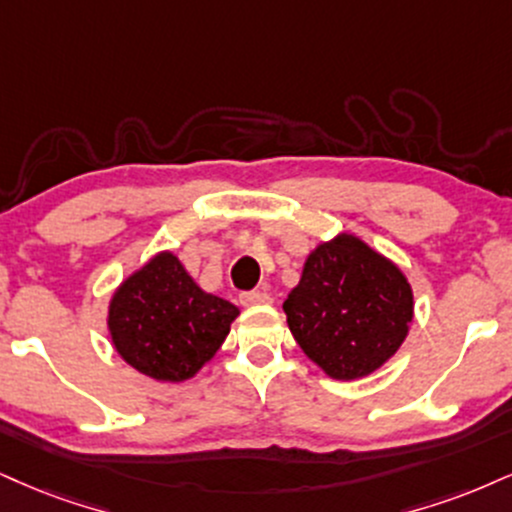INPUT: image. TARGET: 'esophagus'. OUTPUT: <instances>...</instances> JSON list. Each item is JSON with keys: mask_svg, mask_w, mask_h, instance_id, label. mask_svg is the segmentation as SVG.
Returning <instances> with one entry per match:
<instances>
[{"mask_svg": "<svg viewBox=\"0 0 512 512\" xmlns=\"http://www.w3.org/2000/svg\"><path fill=\"white\" fill-rule=\"evenodd\" d=\"M272 298H269L264 291H250V293H240V305L252 307V305H269Z\"/></svg>", "mask_w": 512, "mask_h": 512, "instance_id": "obj_1", "label": "esophagus"}]
</instances>
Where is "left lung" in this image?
<instances>
[{
    "instance_id": "1",
    "label": "left lung",
    "mask_w": 512,
    "mask_h": 512,
    "mask_svg": "<svg viewBox=\"0 0 512 512\" xmlns=\"http://www.w3.org/2000/svg\"><path fill=\"white\" fill-rule=\"evenodd\" d=\"M283 312L303 353L331 379L350 381L396 355L415 303L396 264L353 233H338L307 255Z\"/></svg>"
}]
</instances>
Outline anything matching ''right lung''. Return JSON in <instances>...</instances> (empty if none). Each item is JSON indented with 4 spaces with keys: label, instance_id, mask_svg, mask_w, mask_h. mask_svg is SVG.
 <instances>
[{
    "label": "right lung",
    "instance_id": "obj_1",
    "mask_svg": "<svg viewBox=\"0 0 512 512\" xmlns=\"http://www.w3.org/2000/svg\"><path fill=\"white\" fill-rule=\"evenodd\" d=\"M238 307L202 291L174 252H159L116 288L109 336L123 360L157 381H186L229 336Z\"/></svg>",
    "mask_w": 512,
    "mask_h": 512
}]
</instances>
